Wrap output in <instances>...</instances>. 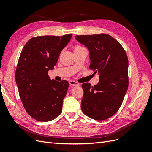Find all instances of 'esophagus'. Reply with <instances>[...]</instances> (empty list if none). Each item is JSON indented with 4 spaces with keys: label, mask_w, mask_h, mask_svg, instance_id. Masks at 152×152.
<instances>
[{
    "label": "esophagus",
    "mask_w": 152,
    "mask_h": 152,
    "mask_svg": "<svg viewBox=\"0 0 152 152\" xmlns=\"http://www.w3.org/2000/svg\"><path fill=\"white\" fill-rule=\"evenodd\" d=\"M69 84H70V85L72 86H79V82H77L74 80H70L69 81Z\"/></svg>",
    "instance_id": "esophagus-1"
}]
</instances>
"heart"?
I'll list each match as a JSON object with an SVG mask.
<instances>
[{
	"instance_id": "heart-1",
	"label": "heart",
	"mask_w": 152,
	"mask_h": 152,
	"mask_svg": "<svg viewBox=\"0 0 152 152\" xmlns=\"http://www.w3.org/2000/svg\"><path fill=\"white\" fill-rule=\"evenodd\" d=\"M84 48L82 46H81V45H76L74 46V48H73V50H79V49H82Z\"/></svg>"
}]
</instances>
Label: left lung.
<instances>
[{
    "mask_svg": "<svg viewBox=\"0 0 152 152\" xmlns=\"http://www.w3.org/2000/svg\"><path fill=\"white\" fill-rule=\"evenodd\" d=\"M75 39L88 48L89 68L99 74L98 84H82L81 109L94 120H106L120 108L128 89L127 54L122 45L108 34L76 35Z\"/></svg>",
    "mask_w": 152,
    "mask_h": 152,
    "instance_id": "left-lung-1",
    "label": "left lung"
}]
</instances>
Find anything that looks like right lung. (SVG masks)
Listing matches in <instances>:
<instances>
[{"label":"right lung","mask_w":152,"mask_h":152,"mask_svg":"<svg viewBox=\"0 0 152 152\" xmlns=\"http://www.w3.org/2000/svg\"><path fill=\"white\" fill-rule=\"evenodd\" d=\"M72 36L35 37L22 49L16 66V82L26 112L37 121H52L62 112L69 83L65 80H51L48 73L53 70Z\"/></svg>","instance_id":"add662e5"}]
</instances>
